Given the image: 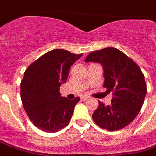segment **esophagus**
I'll return each mask as SVG.
<instances>
[{"instance_id": "1", "label": "esophagus", "mask_w": 156, "mask_h": 156, "mask_svg": "<svg viewBox=\"0 0 156 156\" xmlns=\"http://www.w3.org/2000/svg\"><path fill=\"white\" fill-rule=\"evenodd\" d=\"M81 99H82V100H84V101H85V100H88V99H89V97H88V96H82V97H81Z\"/></svg>"}]
</instances>
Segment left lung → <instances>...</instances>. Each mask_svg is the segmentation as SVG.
Masks as SVG:
<instances>
[{"label":"left lung","instance_id":"obj_1","mask_svg":"<svg viewBox=\"0 0 156 156\" xmlns=\"http://www.w3.org/2000/svg\"><path fill=\"white\" fill-rule=\"evenodd\" d=\"M85 62L100 64L104 69V87L112 93L111 104L99 107L92 114L96 125L108 131L119 130L134 120L143 106L146 94L144 75L138 66L115 48L90 53Z\"/></svg>","mask_w":156,"mask_h":156}]
</instances>
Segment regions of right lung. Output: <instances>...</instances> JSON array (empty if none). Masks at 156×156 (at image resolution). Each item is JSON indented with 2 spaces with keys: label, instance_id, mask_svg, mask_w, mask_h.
<instances>
[{
  "label": "right lung",
  "instance_id": "1",
  "mask_svg": "<svg viewBox=\"0 0 156 156\" xmlns=\"http://www.w3.org/2000/svg\"><path fill=\"white\" fill-rule=\"evenodd\" d=\"M82 55L54 49L26 69L21 82V99L30 121L41 130L54 133L69 123L80 98L69 100L59 90L66 83L71 66Z\"/></svg>",
  "mask_w": 156,
  "mask_h": 156
}]
</instances>
